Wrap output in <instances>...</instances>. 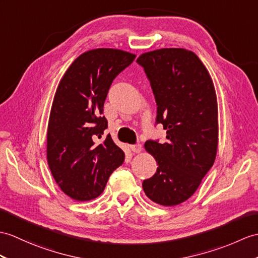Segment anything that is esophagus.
<instances>
[{
  "label": "esophagus",
  "instance_id": "obj_1",
  "mask_svg": "<svg viewBox=\"0 0 258 258\" xmlns=\"http://www.w3.org/2000/svg\"><path fill=\"white\" fill-rule=\"evenodd\" d=\"M131 151L133 152V153L139 154V153L142 152V145H141V144H136V145H132V146H131Z\"/></svg>",
  "mask_w": 258,
  "mask_h": 258
}]
</instances>
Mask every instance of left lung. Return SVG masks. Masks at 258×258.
I'll return each instance as SVG.
<instances>
[{"mask_svg":"<svg viewBox=\"0 0 258 258\" xmlns=\"http://www.w3.org/2000/svg\"><path fill=\"white\" fill-rule=\"evenodd\" d=\"M151 81L157 103L156 123L166 143H145L158 165L143 181L145 195L160 206L188 200L213 166L218 151V101L211 76L196 53L161 48L137 58Z\"/></svg>","mask_w":258,"mask_h":258,"instance_id":"left-lung-1","label":"left lung"}]
</instances>
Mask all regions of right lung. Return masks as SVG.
Segmentation results:
<instances>
[{
  "mask_svg": "<svg viewBox=\"0 0 258 258\" xmlns=\"http://www.w3.org/2000/svg\"><path fill=\"white\" fill-rule=\"evenodd\" d=\"M135 57L113 48L88 50L59 82L48 122L47 161L59 188L71 199L99 197L123 164L124 152L111 135L102 137L107 127L102 113L113 80Z\"/></svg>",
  "mask_w": 258,
  "mask_h": 258,
  "instance_id": "add662e5",
  "label": "right lung"
}]
</instances>
